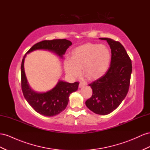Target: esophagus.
<instances>
[{
    "mask_svg": "<svg viewBox=\"0 0 150 150\" xmlns=\"http://www.w3.org/2000/svg\"><path fill=\"white\" fill-rule=\"evenodd\" d=\"M84 86H85V84L84 83L80 82L79 84V88H82V87H84Z\"/></svg>",
    "mask_w": 150,
    "mask_h": 150,
    "instance_id": "esophagus-1",
    "label": "esophagus"
}]
</instances>
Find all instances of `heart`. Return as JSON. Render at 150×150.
<instances>
[{"label":"heart","mask_w":150,"mask_h":150,"mask_svg":"<svg viewBox=\"0 0 150 150\" xmlns=\"http://www.w3.org/2000/svg\"><path fill=\"white\" fill-rule=\"evenodd\" d=\"M111 61V52L104 45L88 43L76 47L72 57L64 61L67 74L72 78L78 77L81 70L88 79H96L108 71Z\"/></svg>","instance_id":"1"}]
</instances>
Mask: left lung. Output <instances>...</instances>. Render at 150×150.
<instances>
[{"instance_id": "left-lung-1", "label": "left lung", "mask_w": 150, "mask_h": 150, "mask_svg": "<svg viewBox=\"0 0 150 150\" xmlns=\"http://www.w3.org/2000/svg\"><path fill=\"white\" fill-rule=\"evenodd\" d=\"M112 53L110 66L103 76L89 85L93 90L86 107L96 114L107 115L118 107L126 96L130 84L132 63L120 42L108 38Z\"/></svg>"}]
</instances>
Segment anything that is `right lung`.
<instances>
[{"label": "right lung", "mask_w": 150, "mask_h": 150, "mask_svg": "<svg viewBox=\"0 0 150 150\" xmlns=\"http://www.w3.org/2000/svg\"><path fill=\"white\" fill-rule=\"evenodd\" d=\"M71 45V42L66 39L44 40L35 44L26 54L36 50H46L54 52L62 58L66 50ZM26 54L22 60L21 66V88L25 99L40 114L52 117L60 114L66 108L70 94L78 90L79 83H69L59 80L56 86L50 91L45 93L35 91L30 86L25 75L24 62Z\"/></svg>", "instance_id": "add662e5"}]
</instances>
